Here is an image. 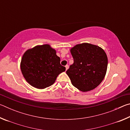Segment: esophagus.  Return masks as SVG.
Here are the masks:
<instances>
[{
  "instance_id": "34e87169",
  "label": "esophagus",
  "mask_w": 130,
  "mask_h": 130,
  "mask_svg": "<svg viewBox=\"0 0 130 130\" xmlns=\"http://www.w3.org/2000/svg\"><path fill=\"white\" fill-rule=\"evenodd\" d=\"M65 68H66V70H67L68 69V68H69V65H67L65 66Z\"/></svg>"
}]
</instances>
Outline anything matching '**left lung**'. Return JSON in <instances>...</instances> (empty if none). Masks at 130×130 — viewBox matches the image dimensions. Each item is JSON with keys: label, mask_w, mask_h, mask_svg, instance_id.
<instances>
[{"label": "left lung", "mask_w": 130, "mask_h": 130, "mask_svg": "<svg viewBox=\"0 0 130 130\" xmlns=\"http://www.w3.org/2000/svg\"><path fill=\"white\" fill-rule=\"evenodd\" d=\"M74 62L67 74L72 85L82 92L93 90L102 83L107 69L108 58L102 48L88 43L70 49Z\"/></svg>", "instance_id": "8db88e82"}]
</instances>
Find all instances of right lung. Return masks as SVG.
Wrapping results in <instances>:
<instances>
[{
    "mask_svg": "<svg viewBox=\"0 0 130 130\" xmlns=\"http://www.w3.org/2000/svg\"><path fill=\"white\" fill-rule=\"evenodd\" d=\"M21 69L28 84L36 88L44 89L53 84L57 76L66 68L60 64L56 50L45 44L25 52L21 60Z\"/></svg>",
    "mask_w": 130,
    "mask_h": 130,
    "instance_id": "obj_1",
    "label": "right lung"
}]
</instances>
